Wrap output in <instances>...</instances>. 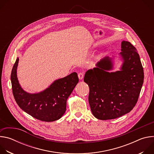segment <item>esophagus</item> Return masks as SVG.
Wrapping results in <instances>:
<instances>
[{
    "mask_svg": "<svg viewBox=\"0 0 154 154\" xmlns=\"http://www.w3.org/2000/svg\"><path fill=\"white\" fill-rule=\"evenodd\" d=\"M78 76H79V78L80 80H82L83 79V77H84V72H81L79 73Z\"/></svg>",
    "mask_w": 154,
    "mask_h": 154,
    "instance_id": "esophagus-1",
    "label": "esophagus"
}]
</instances>
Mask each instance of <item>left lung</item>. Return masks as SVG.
<instances>
[{
  "instance_id": "1",
  "label": "left lung",
  "mask_w": 154,
  "mask_h": 154,
  "mask_svg": "<svg viewBox=\"0 0 154 154\" xmlns=\"http://www.w3.org/2000/svg\"><path fill=\"white\" fill-rule=\"evenodd\" d=\"M119 54L123 60L120 71L108 72L113 64L112 58L106 57L85 74L84 82L90 88L91 110L98 119H116L129 113L140 96L144 71L137 50L130 42L123 41Z\"/></svg>"
}]
</instances>
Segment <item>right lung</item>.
Listing matches in <instances>:
<instances>
[{"mask_svg":"<svg viewBox=\"0 0 154 154\" xmlns=\"http://www.w3.org/2000/svg\"><path fill=\"white\" fill-rule=\"evenodd\" d=\"M19 58L13 66L11 82L14 99L19 106L32 117L45 122L61 118L66 109V101L79 82L76 72L56 80L49 88L38 93L30 94L22 88L17 77Z\"/></svg>","mask_w":154,"mask_h":154,"instance_id":"obj_1","label":"right lung"}]
</instances>
